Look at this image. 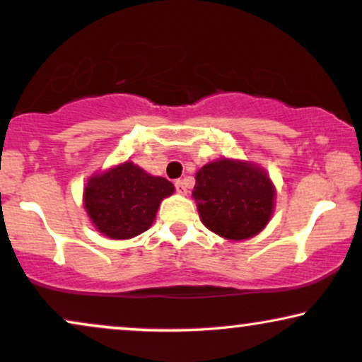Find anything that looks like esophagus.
I'll use <instances>...</instances> for the list:
<instances>
[{
  "label": "esophagus",
  "instance_id": "1",
  "mask_svg": "<svg viewBox=\"0 0 362 362\" xmlns=\"http://www.w3.org/2000/svg\"><path fill=\"white\" fill-rule=\"evenodd\" d=\"M176 191H177V194L186 196V194H187V187H186L185 182H182V181H176Z\"/></svg>",
  "mask_w": 362,
  "mask_h": 362
}]
</instances>
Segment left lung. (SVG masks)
<instances>
[{
  "instance_id": "8db88e82",
  "label": "left lung",
  "mask_w": 362,
  "mask_h": 362,
  "mask_svg": "<svg viewBox=\"0 0 362 362\" xmlns=\"http://www.w3.org/2000/svg\"><path fill=\"white\" fill-rule=\"evenodd\" d=\"M192 198L209 231L243 241L267 226L274 213L276 187L259 164L219 158L196 173Z\"/></svg>"
}]
</instances>
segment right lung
<instances>
[{"label":"right lung","mask_w":362,"mask_h":362,"mask_svg":"<svg viewBox=\"0 0 362 362\" xmlns=\"http://www.w3.org/2000/svg\"><path fill=\"white\" fill-rule=\"evenodd\" d=\"M173 192L175 186L166 177L124 161L89 177L83 204L103 236L131 239L151 228L159 204Z\"/></svg>","instance_id":"right-lung-1"}]
</instances>
